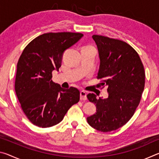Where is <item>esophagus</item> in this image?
<instances>
[{"instance_id": "obj_1", "label": "esophagus", "mask_w": 159, "mask_h": 159, "mask_svg": "<svg viewBox=\"0 0 159 159\" xmlns=\"http://www.w3.org/2000/svg\"><path fill=\"white\" fill-rule=\"evenodd\" d=\"M80 100H86L87 99V94L85 91H80Z\"/></svg>"}]
</instances>
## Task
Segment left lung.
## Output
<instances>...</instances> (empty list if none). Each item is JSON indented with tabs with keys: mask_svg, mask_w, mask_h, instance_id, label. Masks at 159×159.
<instances>
[{
	"mask_svg": "<svg viewBox=\"0 0 159 159\" xmlns=\"http://www.w3.org/2000/svg\"><path fill=\"white\" fill-rule=\"evenodd\" d=\"M98 45L100 65L98 79L107 86L109 97L98 99L89 93L88 100L96 104L95 114L87 118L91 127L107 133L128 122L141 100L145 71L138 53L123 41L93 35Z\"/></svg>",
	"mask_w": 159,
	"mask_h": 159,
	"instance_id": "left-lung-1",
	"label": "left lung"
}]
</instances>
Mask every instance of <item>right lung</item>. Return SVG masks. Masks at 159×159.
Segmentation results:
<instances>
[{"label": "right lung", "mask_w": 159, "mask_h": 159, "mask_svg": "<svg viewBox=\"0 0 159 159\" xmlns=\"http://www.w3.org/2000/svg\"><path fill=\"white\" fill-rule=\"evenodd\" d=\"M83 36L80 33H47L36 37L24 49L17 65L15 89L21 109L34 125L49 128L61 122L80 91L64 89L51 79L60 68L64 50Z\"/></svg>", "instance_id": "right-lung-1"}]
</instances>
